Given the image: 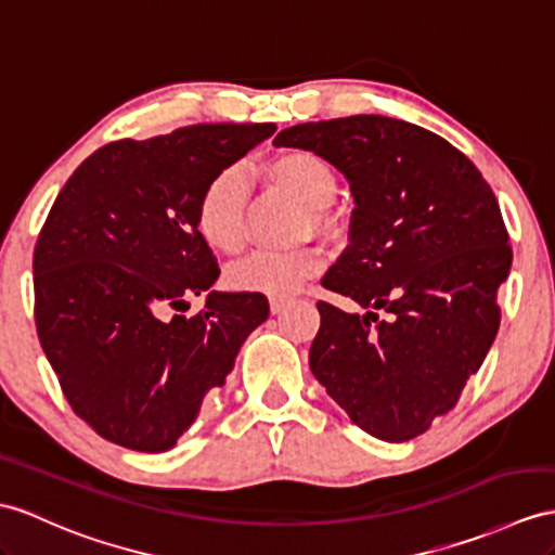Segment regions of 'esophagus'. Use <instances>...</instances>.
I'll return each mask as SVG.
<instances>
[{"label": "esophagus", "instance_id": "34e87169", "mask_svg": "<svg viewBox=\"0 0 555 555\" xmlns=\"http://www.w3.org/2000/svg\"><path fill=\"white\" fill-rule=\"evenodd\" d=\"M285 306H287V299H270V313L278 315L285 310Z\"/></svg>", "mask_w": 555, "mask_h": 555}]
</instances>
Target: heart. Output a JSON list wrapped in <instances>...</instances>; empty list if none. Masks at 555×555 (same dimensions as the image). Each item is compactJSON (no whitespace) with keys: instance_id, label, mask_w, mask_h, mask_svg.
I'll list each match as a JSON object with an SVG mask.
<instances>
[{"instance_id":"heart-1","label":"heart","mask_w":555,"mask_h":555,"mask_svg":"<svg viewBox=\"0 0 555 555\" xmlns=\"http://www.w3.org/2000/svg\"><path fill=\"white\" fill-rule=\"evenodd\" d=\"M270 179L285 188L310 209L315 231H330L327 207L339 193L334 169L310 151L280 153L266 165ZM247 183L237 167H228L202 188L195 207V228L207 245L221 254H237L245 245ZM324 266L322 254L313 247L301 249H259L225 270L228 287L245 294H263L282 299L315 278Z\"/></svg>"}]
</instances>
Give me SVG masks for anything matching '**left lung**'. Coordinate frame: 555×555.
I'll return each mask as SVG.
<instances>
[{
    "label": "left lung",
    "instance_id": "left-lung-1",
    "mask_svg": "<svg viewBox=\"0 0 555 555\" xmlns=\"http://www.w3.org/2000/svg\"><path fill=\"white\" fill-rule=\"evenodd\" d=\"M273 143L327 159L356 199L322 287L364 313L318 301L310 370L370 436H422L480 370L502 318L513 251L490 183L438 133L384 115L306 121Z\"/></svg>",
    "mask_w": 555,
    "mask_h": 555
}]
</instances>
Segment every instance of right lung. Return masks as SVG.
Returning a JSON list of instances; mask_svg holds the SVG:
<instances>
[{
	"instance_id": "right-lung-1",
	"label": "right lung",
	"mask_w": 555,
	"mask_h": 555,
	"mask_svg": "<svg viewBox=\"0 0 555 555\" xmlns=\"http://www.w3.org/2000/svg\"><path fill=\"white\" fill-rule=\"evenodd\" d=\"M275 125H195L115 141L67 179L37 237L35 322L73 412L115 444L171 450L268 318L263 294L210 292L219 278L195 228L202 188Z\"/></svg>"
}]
</instances>
